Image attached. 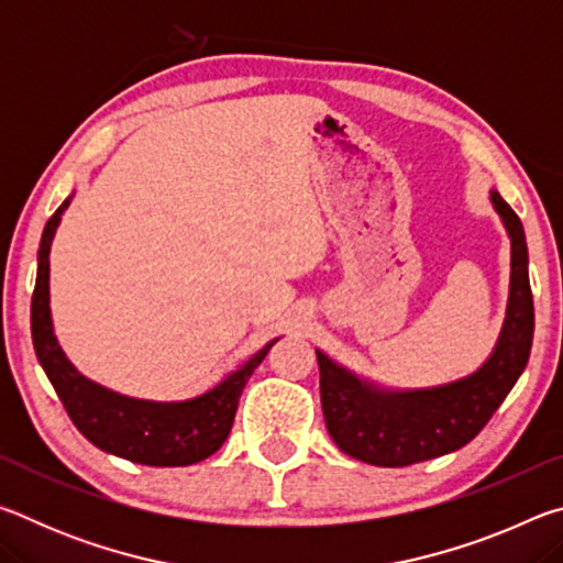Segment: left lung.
Masks as SVG:
<instances>
[{"instance_id": "obj_1", "label": "left lung", "mask_w": 563, "mask_h": 563, "mask_svg": "<svg viewBox=\"0 0 563 563\" xmlns=\"http://www.w3.org/2000/svg\"><path fill=\"white\" fill-rule=\"evenodd\" d=\"M511 241L507 316L492 355L472 375L434 387H385L316 350L320 402L328 432L342 452L375 466H409L470 444L517 385L533 340L527 238L519 216L489 190Z\"/></svg>"}]
</instances>
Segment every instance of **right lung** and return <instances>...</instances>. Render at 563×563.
Here are the masks:
<instances>
[{
	"label": "right lung",
	"instance_id": "right-lung-1",
	"mask_svg": "<svg viewBox=\"0 0 563 563\" xmlns=\"http://www.w3.org/2000/svg\"><path fill=\"white\" fill-rule=\"evenodd\" d=\"M71 203V196L46 221L40 255H36V285L32 295V340L40 365L54 385L71 422L101 452L146 466H188L206 460L223 446L231 434L238 399L253 369L268 355L280 338L263 345L241 367L203 395L176 402L129 397L93 383L71 365L54 335L49 308V253L56 228Z\"/></svg>",
	"mask_w": 563,
	"mask_h": 563
}]
</instances>
